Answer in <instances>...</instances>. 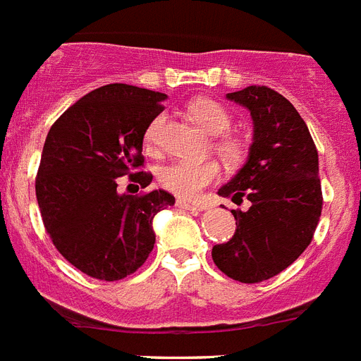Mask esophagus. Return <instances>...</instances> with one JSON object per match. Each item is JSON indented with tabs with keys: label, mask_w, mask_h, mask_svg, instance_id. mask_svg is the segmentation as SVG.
Returning <instances> with one entry per match:
<instances>
[{
	"label": "esophagus",
	"mask_w": 361,
	"mask_h": 361,
	"mask_svg": "<svg viewBox=\"0 0 361 361\" xmlns=\"http://www.w3.org/2000/svg\"><path fill=\"white\" fill-rule=\"evenodd\" d=\"M177 207L183 208V210H190V212H201V210H204V207H202V204H195V202L184 201V199H178Z\"/></svg>",
	"instance_id": "esophagus-1"
}]
</instances>
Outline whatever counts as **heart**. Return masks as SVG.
Masks as SVG:
<instances>
[{
  "instance_id": "obj_1",
  "label": "heart",
  "mask_w": 361,
  "mask_h": 361,
  "mask_svg": "<svg viewBox=\"0 0 361 361\" xmlns=\"http://www.w3.org/2000/svg\"><path fill=\"white\" fill-rule=\"evenodd\" d=\"M188 116L201 127L204 133L217 136L212 142V149L231 166H238L245 157V145L236 134H228L227 130L232 125V116L221 103L208 97L193 99L188 105ZM164 118L157 116L147 125L144 136L145 151L149 154H157L162 145ZM221 177V166L217 160L204 159L197 162L177 160L166 164L159 171V183L164 190L175 193L183 199H195L199 193L217 178Z\"/></svg>"
}]
</instances>
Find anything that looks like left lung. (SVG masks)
<instances>
[{
    "label": "left lung",
    "mask_w": 361,
    "mask_h": 361,
    "mask_svg": "<svg viewBox=\"0 0 361 361\" xmlns=\"http://www.w3.org/2000/svg\"><path fill=\"white\" fill-rule=\"evenodd\" d=\"M251 110L255 121L249 160L221 197L247 212L231 210L236 234L216 245L212 258L232 281L256 284L291 266L310 245L323 210L319 157L305 120L290 101L267 86H247L227 94Z\"/></svg>",
    "instance_id": "left-lung-1"
}]
</instances>
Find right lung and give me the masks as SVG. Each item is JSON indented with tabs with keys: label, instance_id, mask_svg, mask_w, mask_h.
<instances>
[{
	"label": "right lung",
	"instance_id": "right-lung-1",
	"mask_svg": "<svg viewBox=\"0 0 361 361\" xmlns=\"http://www.w3.org/2000/svg\"><path fill=\"white\" fill-rule=\"evenodd\" d=\"M166 94L106 85L80 97L51 125L35 178L42 221L71 266L97 281H121L154 247V214L173 207L164 190L121 195L120 177L145 188L142 144Z\"/></svg>",
	"mask_w": 361,
	"mask_h": 361
}]
</instances>
